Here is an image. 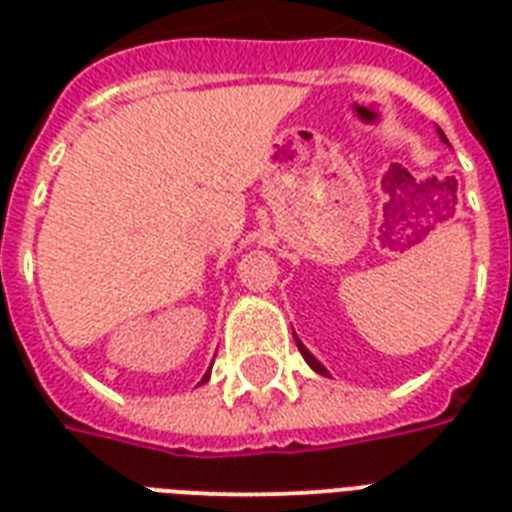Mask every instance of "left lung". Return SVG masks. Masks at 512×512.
<instances>
[{
    "label": "left lung",
    "mask_w": 512,
    "mask_h": 512,
    "mask_svg": "<svg viewBox=\"0 0 512 512\" xmlns=\"http://www.w3.org/2000/svg\"><path fill=\"white\" fill-rule=\"evenodd\" d=\"M441 138H444V132H441ZM446 140V138H444ZM297 340V337H295ZM297 348H300V353H303V358L305 361H308V366H311L313 372H319V374H327V369H324V364H321V361H316V356H311V350L305 348L303 342L297 340Z\"/></svg>",
    "instance_id": "8db88e82"
}]
</instances>
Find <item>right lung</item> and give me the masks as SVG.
I'll return each mask as SVG.
<instances>
[{
	"label": "right lung",
	"mask_w": 512,
	"mask_h": 512,
	"mask_svg": "<svg viewBox=\"0 0 512 512\" xmlns=\"http://www.w3.org/2000/svg\"><path fill=\"white\" fill-rule=\"evenodd\" d=\"M204 380H209V372H207V374H204ZM204 380H201V382H204Z\"/></svg>",
	"instance_id": "1"
}]
</instances>
